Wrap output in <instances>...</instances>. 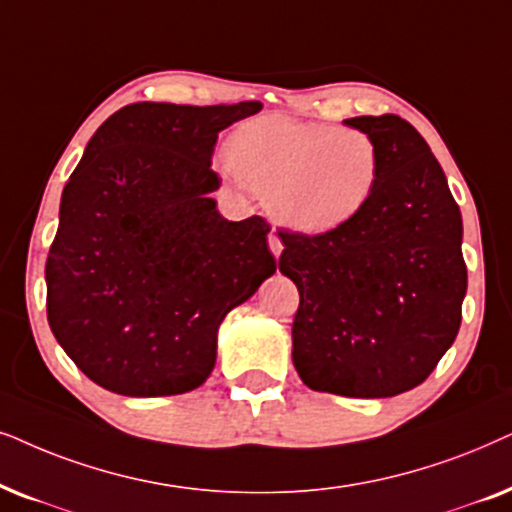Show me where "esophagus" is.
Returning a JSON list of instances; mask_svg holds the SVG:
<instances>
[{"label": "esophagus", "instance_id": "34e87169", "mask_svg": "<svg viewBox=\"0 0 512 512\" xmlns=\"http://www.w3.org/2000/svg\"><path fill=\"white\" fill-rule=\"evenodd\" d=\"M269 250L274 257H278L283 252V243H281V238H278L276 231H269Z\"/></svg>", "mask_w": 512, "mask_h": 512}]
</instances>
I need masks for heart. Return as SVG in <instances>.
I'll return each instance as SVG.
<instances>
[{"instance_id": "obj_1", "label": "heart", "mask_w": 512, "mask_h": 512, "mask_svg": "<svg viewBox=\"0 0 512 512\" xmlns=\"http://www.w3.org/2000/svg\"><path fill=\"white\" fill-rule=\"evenodd\" d=\"M245 187L297 234H327L363 213L379 182L377 142L360 128L262 117L241 126L227 149Z\"/></svg>"}]
</instances>
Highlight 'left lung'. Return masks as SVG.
I'll return each mask as SVG.
<instances>
[{
    "label": "left lung",
    "instance_id": "obj_1",
    "mask_svg": "<svg viewBox=\"0 0 512 512\" xmlns=\"http://www.w3.org/2000/svg\"><path fill=\"white\" fill-rule=\"evenodd\" d=\"M344 124L377 142L379 182L344 227L281 234L278 269L299 290L292 363L313 391L391 398L419 386L459 332L461 210L412 124L395 114Z\"/></svg>",
    "mask_w": 512,
    "mask_h": 512
}]
</instances>
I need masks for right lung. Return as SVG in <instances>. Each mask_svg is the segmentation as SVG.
Listing matches in <instances>:
<instances>
[{
	"instance_id": "add662e5",
	"label": "right lung",
	"mask_w": 512,
	"mask_h": 512,
	"mask_svg": "<svg viewBox=\"0 0 512 512\" xmlns=\"http://www.w3.org/2000/svg\"><path fill=\"white\" fill-rule=\"evenodd\" d=\"M262 102H135L88 140L46 260L51 332L95 384L131 398L199 388L231 309L276 274L262 217L229 222L210 168Z\"/></svg>"
}]
</instances>
